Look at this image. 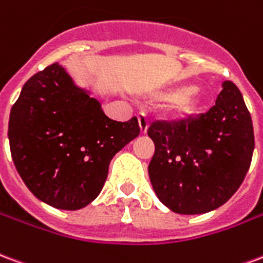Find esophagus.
Masks as SVG:
<instances>
[{"label": "esophagus", "instance_id": "34e87169", "mask_svg": "<svg viewBox=\"0 0 263 263\" xmlns=\"http://www.w3.org/2000/svg\"><path fill=\"white\" fill-rule=\"evenodd\" d=\"M137 118H139L140 132L143 134L147 133V129H148V119H147V116H145L144 113H140Z\"/></svg>", "mask_w": 263, "mask_h": 263}]
</instances>
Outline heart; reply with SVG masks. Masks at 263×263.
<instances>
[{"label":"heart","instance_id":"1","mask_svg":"<svg viewBox=\"0 0 263 263\" xmlns=\"http://www.w3.org/2000/svg\"><path fill=\"white\" fill-rule=\"evenodd\" d=\"M162 99L168 102V108L176 115L187 116L199 112L203 106V95L193 84L185 82L162 93Z\"/></svg>","mask_w":263,"mask_h":263}]
</instances>
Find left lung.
Masks as SVG:
<instances>
[{
	"label": "left lung",
	"instance_id": "8db88e82",
	"mask_svg": "<svg viewBox=\"0 0 263 263\" xmlns=\"http://www.w3.org/2000/svg\"><path fill=\"white\" fill-rule=\"evenodd\" d=\"M147 133L155 151L148 165L161 202L179 214H202L223 206L250 170L252 120L237 85L223 84L216 105L196 118L158 120Z\"/></svg>",
	"mask_w": 263,
	"mask_h": 263
}]
</instances>
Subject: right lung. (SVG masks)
Returning a JSON list of instances; mask_svg holds the SVG:
<instances>
[{
	"label": "right lung",
	"mask_w": 263,
	"mask_h": 263,
	"mask_svg": "<svg viewBox=\"0 0 263 263\" xmlns=\"http://www.w3.org/2000/svg\"><path fill=\"white\" fill-rule=\"evenodd\" d=\"M139 133L137 118L109 119L57 63L26 81L8 124L11 155L25 185L63 210L85 208L99 195L113 155Z\"/></svg>",
	"instance_id": "add662e5"
}]
</instances>
